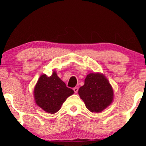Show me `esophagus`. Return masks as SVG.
I'll return each instance as SVG.
<instances>
[{
    "instance_id": "1",
    "label": "esophagus",
    "mask_w": 146,
    "mask_h": 146,
    "mask_svg": "<svg viewBox=\"0 0 146 146\" xmlns=\"http://www.w3.org/2000/svg\"><path fill=\"white\" fill-rule=\"evenodd\" d=\"M73 90H74V92L75 93H77L78 91V88L75 87V88H74Z\"/></svg>"
}]
</instances>
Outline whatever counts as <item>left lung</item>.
Listing matches in <instances>:
<instances>
[{
	"mask_svg": "<svg viewBox=\"0 0 146 146\" xmlns=\"http://www.w3.org/2000/svg\"><path fill=\"white\" fill-rule=\"evenodd\" d=\"M78 94L92 112H100L113 100L112 88L106 78L98 73L87 75L84 85L80 88Z\"/></svg>",
	"mask_w": 146,
	"mask_h": 146,
	"instance_id": "obj_1",
	"label": "left lung"
}]
</instances>
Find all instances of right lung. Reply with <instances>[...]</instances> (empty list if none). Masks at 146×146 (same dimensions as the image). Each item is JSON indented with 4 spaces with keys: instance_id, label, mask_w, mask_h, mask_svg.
<instances>
[{
    "instance_id": "obj_1",
    "label": "right lung",
    "mask_w": 146,
    "mask_h": 146,
    "mask_svg": "<svg viewBox=\"0 0 146 146\" xmlns=\"http://www.w3.org/2000/svg\"><path fill=\"white\" fill-rule=\"evenodd\" d=\"M73 94V90L66 86L55 71L50 77L42 75L34 90L36 104L50 113L57 112L67 98Z\"/></svg>"
}]
</instances>
